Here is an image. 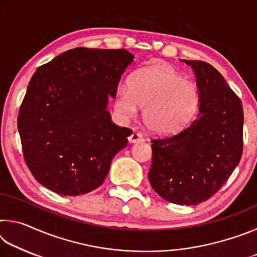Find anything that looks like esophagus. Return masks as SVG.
<instances>
[{
    "instance_id": "esophagus-1",
    "label": "esophagus",
    "mask_w": 257,
    "mask_h": 257,
    "mask_svg": "<svg viewBox=\"0 0 257 257\" xmlns=\"http://www.w3.org/2000/svg\"><path fill=\"white\" fill-rule=\"evenodd\" d=\"M128 141H129L130 144H135V143H141V142H143V137H142L141 134L133 133V134L130 135V136L128 137Z\"/></svg>"
}]
</instances>
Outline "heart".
Returning <instances> with one entry per match:
<instances>
[{"label": "heart", "mask_w": 257, "mask_h": 257, "mask_svg": "<svg viewBox=\"0 0 257 257\" xmlns=\"http://www.w3.org/2000/svg\"><path fill=\"white\" fill-rule=\"evenodd\" d=\"M199 92L196 84L172 69L151 66L130 77L114 96L116 111L125 119L143 108V121L151 133L170 136L188 124L196 114Z\"/></svg>", "instance_id": "b5f03b06"}]
</instances>
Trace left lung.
Instances as JSON below:
<instances>
[{
    "label": "left lung",
    "mask_w": 257,
    "mask_h": 257,
    "mask_svg": "<svg viewBox=\"0 0 257 257\" xmlns=\"http://www.w3.org/2000/svg\"><path fill=\"white\" fill-rule=\"evenodd\" d=\"M191 67L199 92L198 114L175 136L152 141L150 184L165 201L197 205L229 179L242 154L243 111L222 75L204 61Z\"/></svg>",
    "instance_id": "8db88e82"
}]
</instances>
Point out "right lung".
Wrapping results in <instances>:
<instances>
[{"label":"right lung","mask_w":257,"mask_h":257,"mask_svg":"<svg viewBox=\"0 0 257 257\" xmlns=\"http://www.w3.org/2000/svg\"><path fill=\"white\" fill-rule=\"evenodd\" d=\"M135 56L76 47L40 67L20 106L18 130L35 179L63 196L103 184L132 130L112 122L108 98Z\"/></svg>","instance_id":"1"}]
</instances>
